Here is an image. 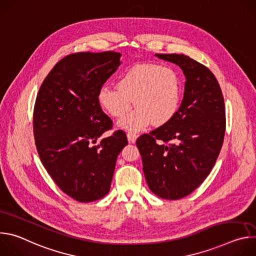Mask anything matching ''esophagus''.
Instances as JSON below:
<instances>
[{"instance_id":"obj_1","label":"esophagus","mask_w":256,"mask_h":256,"mask_svg":"<svg viewBox=\"0 0 256 256\" xmlns=\"http://www.w3.org/2000/svg\"><path fill=\"white\" fill-rule=\"evenodd\" d=\"M126 136H128V142H132V144H134V142L136 140V138H138V134H134V132H128Z\"/></svg>"}]
</instances>
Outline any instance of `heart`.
I'll return each mask as SVG.
<instances>
[{"mask_svg": "<svg viewBox=\"0 0 256 256\" xmlns=\"http://www.w3.org/2000/svg\"><path fill=\"white\" fill-rule=\"evenodd\" d=\"M181 81L171 66L157 64H138L120 77L118 87L104 85L98 92V102L114 118H124L132 108L136 110L120 120L130 130H140L152 124L161 126L176 114L181 100Z\"/></svg>", "mask_w": 256, "mask_h": 256, "instance_id": "obj_1", "label": "heart"}]
</instances>
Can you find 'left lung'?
<instances>
[{
  "label": "left lung",
  "instance_id": "8db88e82",
  "mask_svg": "<svg viewBox=\"0 0 256 256\" xmlns=\"http://www.w3.org/2000/svg\"><path fill=\"white\" fill-rule=\"evenodd\" d=\"M186 78L175 116L136 140L149 188L161 198L179 200L198 188L220 154L226 130L222 90L212 72L184 54H160Z\"/></svg>",
  "mask_w": 256,
  "mask_h": 256
}]
</instances>
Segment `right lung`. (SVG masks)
I'll return each mask as SVG.
<instances>
[{
	"label": "right lung",
	"mask_w": 256,
	"mask_h": 256,
	"mask_svg": "<svg viewBox=\"0 0 256 256\" xmlns=\"http://www.w3.org/2000/svg\"><path fill=\"white\" fill-rule=\"evenodd\" d=\"M120 56L109 50L64 56L48 72L35 100L33 134L40 161L60 190L80 202L108 194L116 158L128 144L120 130L93 144L112 128L98 92L118 70Z\"/></svg>",
	"instance_id": "1"
}]
</instances>
